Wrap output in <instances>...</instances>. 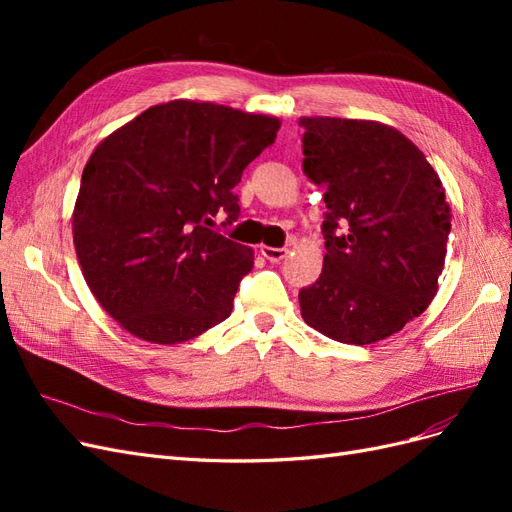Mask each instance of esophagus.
<instances>
[{
  "label": "esophagus",
  "instance_id": "esophagus-1",
  "mask_svg": "<svg viewBox=\"0 0 512 512\" xmlns=\"http://www.w3.org/2000/svg\"><path fill=\"white\" fill-rule=\"evenodd\" d=\"M260 252H262V256H265L267 260H271V262H280V260H284V258H286V254H288V247H269V245H262V247H260Z\"/></svg>",
  "mask_w": 512,
  "mask_h": 512
}]
</instances>
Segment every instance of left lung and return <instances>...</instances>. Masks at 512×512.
Segmentation results:
<instances>
[{"label":"left lung","mask_w":512,"mask_h":512,"mask_svg":"<svg viewBox=\"0 0 512 512\" xmlns=\"http://www.w3.org/2000/svg\"><path fill=\"white\" fill-rule=\"evenodd\" d=\"M303 173L324 190V265L303 320L365 346L401 331L438 292L451 209L423 151L378 121L303 117Z\"/></svg>","instance_id":"left-lung-1"}]
</instances>
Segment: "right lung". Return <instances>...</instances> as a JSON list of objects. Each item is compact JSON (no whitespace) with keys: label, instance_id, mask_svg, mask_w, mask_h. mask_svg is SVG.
I'll list each match as a JSON object with an SVG mask.
<instances>
[{"label":"right lung","instance_id":"obj_1","mask_svg":"<svg viewBox=\"0 0 512 512\" xmlns=\"http://www.w3.org/2000/svg\"><path fill=\"white\" fill-rule=\"evenodd\" d=\"M280 119L173 100L147 108L91 153L72 213L76 258L119 327L181 344L226 320L254 252L211 230L239 218L235 185Z\"/></svg>","mask_w":512,"mask_h":512}]
</instances>
